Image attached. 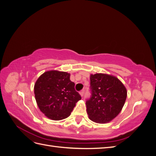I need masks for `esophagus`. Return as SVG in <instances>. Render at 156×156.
Here are the masks:
<instances>
[{
  "label": "esophagus",
  "mask_w": 156,
  "mask_h": 156,
  "mask_svg": "<svg viewBox=\"0 0 156 156\" xmlns=\"http://www.w3.org/2000/svg\"><path fill=\"white\" fill-rule=\"evenodd\" d=\"M84 90H82L79 92L80 95L81 96V97H83L84 96Z\"/></svg>",
  "instance_id": "esophagus-1"
}]
</instances>
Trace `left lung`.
<instances>
[{
  "mask_svg": "<svg viewBox=\"0 0 156 156\" xmlns=\"http://www.w3.org/2000/svg\"><path fill=\"white\" fill-rule=\"evenodd\" d=\"M90 79L92 96L86 101L89 119L97 123H108L122 111L127 98V90L113 75L91 74Z\"/></svg>",
  "mask_w": 156,
  "mask_h": 156,
  "instance_id": "8db88e82",
  "label": "left lung"
}]
</instances>
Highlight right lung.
<instances>
[{
	"label": "right lung",
	"mask_w": 156,
	"mask_h": 156,
	"mask_svg": "<svg viewBox=\"0 0 156 156\" xmlns=\"http://www.w3.org/2000/svg\"><path fill=\"white\" fill-rule=\"evenodd\" d=\"M69 77L70 74L67 72L48 71L40 75L34 84L37 105L51 120L66 119L81 99Z\"/></svg>",
	"instance_id": "1"
}]
</instances>
